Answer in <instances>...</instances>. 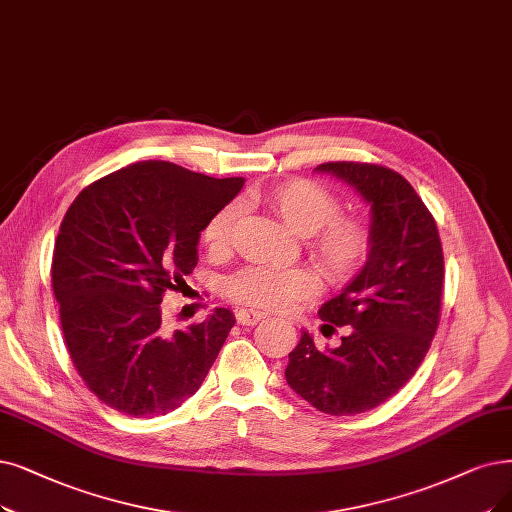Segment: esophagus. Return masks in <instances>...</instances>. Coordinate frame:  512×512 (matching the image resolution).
I'll use <instances>...</instances> for the list:
<instances>
[{
    "label": "esophagus",
    "mask_w": 512,
    "mask_h": 512,
    "mask_svg": "<svg viewBox=\"0 0 512 512\" xmlns=\"http://www.w3.org/2000/svg\"><path fill=\"white\" fill-rule=\"evenodd\" d=\"M262 319H267V315L260 313V311H254V309H239L237 311V321L241 325H256Z\"/></svg>",
    "instance_id": "1"
}]
</instances>
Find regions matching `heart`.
Returning <instances> with one entry per match:
<instances>
[{
  "instance_id": "heart-1",
  "label": "heart",
  "mask_w": 512,
  "mask_h": 512,
  "mask_svg": "<svg viewBox=\"0 0 512 512\" xmlns=\"http://www.w3.org/2000/svg\"><path fill=\"white\" fill-rule=\"evenodd\" d=\"M262 197L294 233L306 237V250L327 279L346 283L363 269L372 252V227L357 214H340V201L332 191L315 180L294 178ZM235 222V206H224L210 218L203 241L212 252L229 248ZM319 288L321 279L313 269L250 267L227 281V296L254 309H285L311 300Z\"/></svg>"
}]
</instances>
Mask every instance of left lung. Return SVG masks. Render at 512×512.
I'll return each instance as SVG.
<instances>
[{"mask_svg": "<svg viewBox=\"0 0 512 512\" xmlns=\"http://www.w3.org/2000/svg\"><path fill=\"white\" fill-rule=\"evenodd\" d=\"M317 172L349 182L370 203L372 252L342 294L319 309L323 321L349 327L340 346L319 349L302 332L285 380L319 412L353 416L391 399L431 349L443 250L433 214L401 174L357 161L321 163Z\"/></svg>", "mask_w": 512, "mask_h": 512, "instance_id": "obj_1", "label": "left lung"}]
</instances>
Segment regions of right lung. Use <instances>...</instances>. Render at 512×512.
I'll use <instances>...</instances> for the list:
<instances>
[{
    "label": "right lung",
    "mask_w": 512,
    "mask_h": 512,
    "mask_svg": "<svg viewBox=\"0 0 512 512\" xmlns=\"http://www.w3.org/2000/svg\"><path fill=\"white\" fill-rule=\"evenodd\" d=\"M243 178L138 161L81 191L54 243L52 290L69 357L90 391L132 418L174 412L197 393L235 317L161 327V300L197 264L210 218Z\"/></svg>",
    "instance_id": "add662e5"
}]
</instances>
